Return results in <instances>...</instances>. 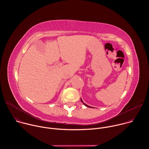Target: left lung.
I'll return each mask as SVG.
<instances>
[{"label": "left lung", "instance_id": "8db88e82", "mask_svg": "<svg viewBox=\"0 0 149 149\" xmlns=\"http://www.w3.org/2000/svg\"><path fill=\"white\" fill-rule=\"evenodd\" d=\"M81 101H82V100H81ZM83 104H84V105H86V107H90V106H88V105H87V104H85V103H84V102H83Z\"/></svg>", "mask_w": 149, "mask_h": 149}]
</instances>
